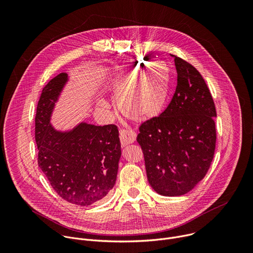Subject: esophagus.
Instances as JSON below:
<instances>
[{
    "mask_svg": "<svg viewBox=\"0 0 253 253\" xmlns=\"http://www.w3.org/2000/svg\"><path fill=\"white\" fill-rule=\"evenodd\" d=\"M119 137L122 147H125L128 144H131L136 140V133L132 130H120Z\"/></svg>",
    "mask_w": 253,
    "mask_h": 253,
    "instance_id": "34e87169",
    "label": "esophagus"
}]
</instances>
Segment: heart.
Instances as JSON below:
<instances>
[{
  "label": "heart",
  "mask_w": 253,
  "mask_h": 253,
  "mask_svg": "<svg viewBox=\"0 0 253 253\" xmlns=\"http://www.w3.org/2000/svg\"><path fill=\"white\" fill-rule=\"evenodd\" d=\"M137 72L126 77L117 90L118 106L123 114L135 119L144 120L161 112L168 96L169 74L163 66H154L146 71L137 83ZM100 105L106 106L101 100Z\"/></svg>",
  "instance_id": "b5f03b06"
}]
</instances>
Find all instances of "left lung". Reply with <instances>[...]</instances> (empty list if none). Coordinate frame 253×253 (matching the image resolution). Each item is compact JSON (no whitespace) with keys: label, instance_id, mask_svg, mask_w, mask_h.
I'll return each mask as SVG.
<instances>
[{"label":"left lung","instance_id":"8db88e82","mask_svg":"<svg viewBox=\"0 0 253 253\" xmlns=\"http://www.w3.org/2000/svg\"><path fill=\"white\" fill-rule=\"evenodd\" d=\"M177 86L171 102L158 116L139 127L137 142L155 192L180 196L190 192L206 175L213 159L216 110L199 72L174 57Z\"/></svg>","mask_w":253,"mask_h":253}]
</instances>
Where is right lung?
Wrapping results in <instances>:
<instances>
[{"label": "right lung", "instance_id": "obj_1", "mask_svg": "<svg viewBox=\"0 0 253 253\" xmlns=\"http://www.w3.org/2000/svg\"><path fill=\"white\" fill-rule=\"evenodd\" d=\"M69 81L62 72L43 89L35 118L39 167L64 200L89 206L105 199L114 187L121 157L119 132L114 125L81 121L57 129L51 122L56 103Z\"/></svg>", "mask_w": 253, "mask_h": 253}]
</instances>
